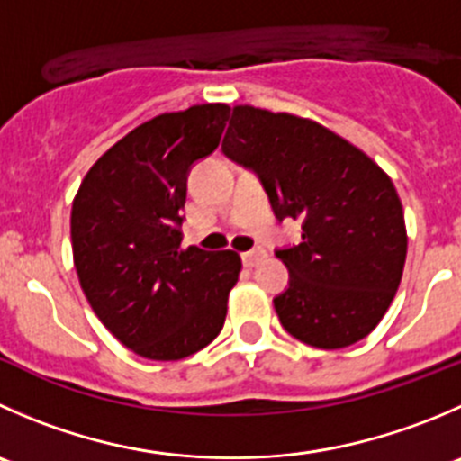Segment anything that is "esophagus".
Listing matches in <instances>:
<instances>
[{
    "instance_id": "1",
    "label": "esophagus",
    "mask_w": 461,
    "mask_h": 461,
    "mask_svg": "<svg viewBox=\"0 0 461 461\" xmlns=\"http://www.w3.org/2000/svg\"><path fill=\"white\" fill-rule=\"evenodd\" d=\"M263 257H266V249H261V248L249 249V252L243 254V263H245V266H248V267H254L258 261H261Z\"/></svg>"
}]
</instances>
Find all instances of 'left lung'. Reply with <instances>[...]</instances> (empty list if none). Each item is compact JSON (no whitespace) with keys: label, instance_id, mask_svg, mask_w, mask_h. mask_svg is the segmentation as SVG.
<instances>
[{"label":"left lung","instance_id":"obj_1","mask_svg":"<svg viewBox=\"0 0 461 461\" xmlns=\"http://www.w3.org/2000/svg\"><path fill=\"white\" fill-rule=\"evenodd\" d=\"M222 153L257 173L279 221H302V243L276 249L290 272L275 297L281 326L317 349L372 333L408 254L390 176L317 122L252 105L234 107Z\"/></svg>","mask_w":461,"mask_h":461}]
</instances>
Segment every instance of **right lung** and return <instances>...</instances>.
I'll use <instances>...</instances> for the list:
<instances>
[{"label":"right lung","mask_w":461,"mask_h":461,"mask_svg":"<svg viewBox=\"0 0 461 461\" xmlns=\"http://www.w3.org/2000/svg\"><path fill=\"white\" fill-rule=\"evenodd\" d=\"M230 105L167 112L96 159L71 204V249L89 306L123 347L182 360L225 324L239 281L231 249L182 248L186 177L221 144Z\"/></svg>","instance_id":"obj_1"}]
</instances>
